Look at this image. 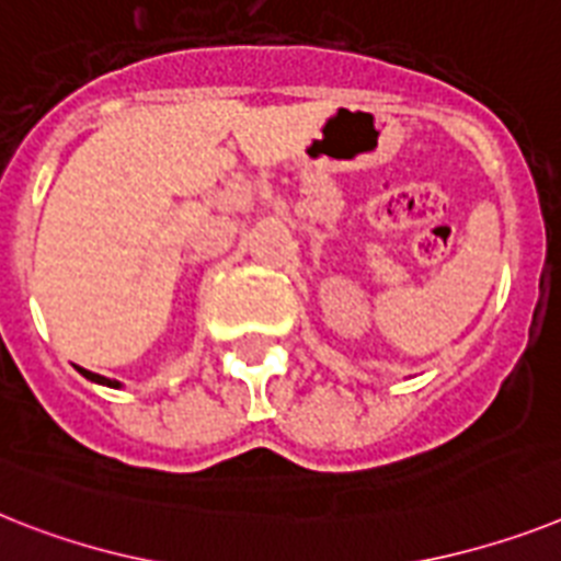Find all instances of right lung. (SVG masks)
<instances>
[{
    "mask_svg": "<svg viewBox=\"0 0 561 561\" xmlns=\"http://www.w3.org/2000/svg\"><path fill=\"white\" fill-rule=\"evenodd\" d=\"M79 374H82L84 379H91V382H96V385H105V388H122V382H116V379H107V376L91 374V370H84V368H79Z\"/></svg>",
    "mask_w": 561,
    "mask_h": 561,
    "instance_id": "right-lung-1",
    "label": "right lung"
}]
</instances>
